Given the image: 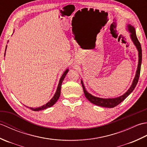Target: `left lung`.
<instances>
[{
	"label": "left lung",
	"instance_id": "8db88e82",
	"mask_svg": "<svg viewBox=\"0 0 147 147\" xmlns=\"http://www.w3.org/2000/svg\"><path fill=\"white\" fill-rule=\"evenodd\" d=\"M127 30L129 32L130 38L131 39L133 43H134V45H135L137 51L138 52V67H137L135 76L134 78L131 85L130 88L128 89V90H127L125 93H124L123 95L118 96V97H116V98H99V97H97V96H93L87 92L85 87V85H84L83 84V81L81 80V83H82V85L83 86L85 96L90 102H92L93 104L96 105L98 106H100V107H103L113 108L123 102L127 96H129L130 95V93L133 91L134 89H135L137 83H138V79L140 77V69H141L142 60V47H141V45H140V43L139 42L138 38H137L135 28H134L132 25H131V24H128L127 25Z\"/></svg>",
	"mask_w": 147,
	"mask_h": 147
}]
</instances>
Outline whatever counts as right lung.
I'll return each mask as SVG.
<instances>
[{
  "label": "right lung",
  "mask_w": 147,
  "mask_h": 147,
  "mask_svg": "<svg viewBox=\"0 0 147 147\" xmlns=\"http://www.w3.org/2000/svg\"><path fill=\"white\" fill-rule=\"evenodd\" d=\"M6 49H7V45H6V47H5V54H4V56L5 55V51H6ZM69 71V69H67L66 70H65L63 74H62V76L60 78V80H59V84H58V86H57V90H56V92L55 93V94L54 95V96L51 98V100H50L49 102H48L46 104L43 105L42 106H41V107H36V108H33V107H28V106H26V107L30 108L31 110H32L33 111H42V110H44V109H47L49 107H52V106L53 105H54L56 102H57L58 100V99L59 98V96H60V95H61V85H62V82H63L64 79L65 78V76H66L67 73H68Z\"/></svg>",
  "instance_id": "right-lung-1"
}]
</instances>
